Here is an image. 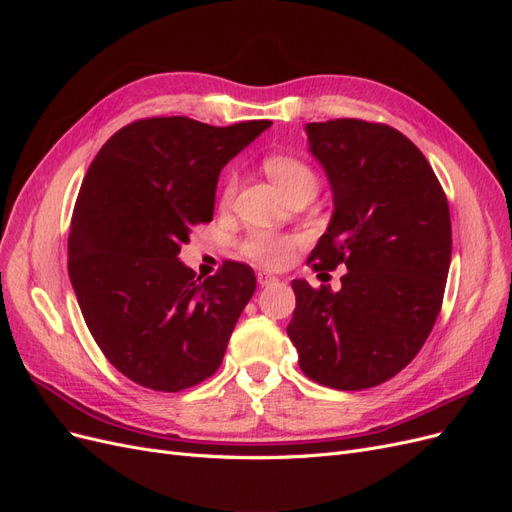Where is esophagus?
Wrapping results in <instances>:
<instances>
[{
	"mask_svg": "<svg viewBox=\"0 0 512 512\" xmlns=\"http://www.w3.org/2000/svg\"><path fill=\"white\" fill-rule=\"evenodd\" d=\"M256 277H258V284H260V286H271V284L277 282V277L271 275V273H267V271H260Z\"/></svg>",
	"mask_w": 512,
	"mask_h": 512,
	"instance_id": "34e87169",
	"label": "esophagus"
}]
</instances>
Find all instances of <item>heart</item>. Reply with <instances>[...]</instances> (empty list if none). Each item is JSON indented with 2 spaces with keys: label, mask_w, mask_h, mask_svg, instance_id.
I'll return each mask as SVG.
<instances>
[{
  "label": "heart",
  "mask_w": 512,
  "mask_h": 512,
  "mask_svg": "<svg viewBox=\"0 0 512 512\" xmlns=\"http://www.w3.org/2000/svg\"><path fill=\"white\" fill-rule=\"evenodd\" d=\"M265 170L267 175L275 181L277 188L282 190L284 196H290L294 192L309 190L316 192L318 188V175L316 170L309 166L305 160L290 156V153H269L265 158ZM237 192V175L230 173L224 190H222V203L228 205L232 196ZM297 245V239L277 235V232L271 230H252L241 241V254L245 258H250L252 262H258L262 267H284L290 260V254Z\"/></svg>",
  "instance_id": "b5f03b06"
}]
</instances>
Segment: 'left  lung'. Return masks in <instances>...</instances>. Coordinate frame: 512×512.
Segmentation results:
<instances>
[{"instance_id":"8db88e82","label":"left lung","mask_w":512,"mask_h":512,"mask_svg":"<svg viewBox=\"0 0 512 512\" xmlns=\"http://www.w3.org/2000/svg\"><path fill=\"white\" fill-rule=\"evenodd\" d=\"M309 149L333 188V220L307 262L348 271L342 288L292 280L288 337L301 371L337 391L397 376L438 320L451 267V213L431 164L386 123H307Z\"/></svg>"}]
</instances>
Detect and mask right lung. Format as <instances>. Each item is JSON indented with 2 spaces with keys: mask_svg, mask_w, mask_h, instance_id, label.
<instances>
[{
  "mask_svg": "<svg viewBox=\"0 0 512 512\" xmlns=\"http://www.w3.org/2000/svg\"><path fill=\"white\" fill-rule=\"evenodd\" d=\"M269 126L136 119L87 170L68 235L70 282L108 363L145 389H190L222 365L256 275L224 260L200 280L177 256L192 228L213 220L220 170Z\"/></svg>",
  "mask_w": 512,
  "mask_h": 512,
  "instance_id": "obj_1",
  "label": "right lung"
}]
</instances>
